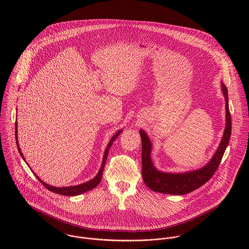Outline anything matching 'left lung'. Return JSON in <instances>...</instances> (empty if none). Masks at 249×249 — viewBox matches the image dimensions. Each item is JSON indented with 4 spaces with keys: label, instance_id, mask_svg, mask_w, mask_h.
Masks as SVG:
<instances>
[{
    "label": "left lung",
    "instance_id": "obj_1",
    "mask_svg": "<svg viewBox=\"0 0 249 249\" xmlns=\"http://www.w3.org/2000/svg\"><path fill=\"white\" fill-rule=\"evenodd\" d=\"M222 94L225 99L226 110V125L224 133L210 162L203 168L196 171H191L183 174H170L159 172L153 165L150 153L151 142L147 134L141 129L140 136L142 139V176L144 184L153 192L182 196L189 194L202 185H204L210 178L213 177L214 172L220 164L224 151L228 145L231 136V114L228 106V92L226 86L221 83Z\"/></svg>",
    "mask_w": 249,
    "mask_h": 249
}]
</instances>
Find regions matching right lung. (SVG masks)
<instances>
[{
	"instance_id": "1",
	"label": "right lung",
	"mask_w": 249,
	"mask_h": 249,
	"mask_svg": "<svg viewBox=\"0 0 249 249\" xmlns=\"http://www.w3.org/2000/svg\"><path fill=\"white\" fill-rule=\"evenodd\" d=\"M123 130L121 129V130H119L113 137H112V139L110 140V142L108 143V145H107V149H106V151H105V155H104V158H103V163H102V167H101V169H100V171H99V173H98V175L95 177V178H93L92 180H90V181H87V182H85V183H82V184H80V185H77V186H70V187H53V186H50V185H48L47 183H45V182H43L40 178H38L37 176L36 177L37 178V179L43 184V186L45 187V188H47L48 190H50L51 192H53V193H55V194H58V195H62V196H77V195H81V194H83V193H86L87 191H90V190H92V189H94V188H96L98 185H99V183L101 182V180H102V178H103V173H104V169H105V166H106V163H107V155H108V152H109V149H110V147H111V145H112V143L114 142V140L120 135V133L122 132ZM15 138H16V144H17V147H18V151H19V153L21 154V156H22V158L25 160V158H24V156H23V153H22V151H21V149H20V146H19V143H18V138H17V122L15 123ZM26 161V160H25Z\"/></svg>"
}]
</instances>
